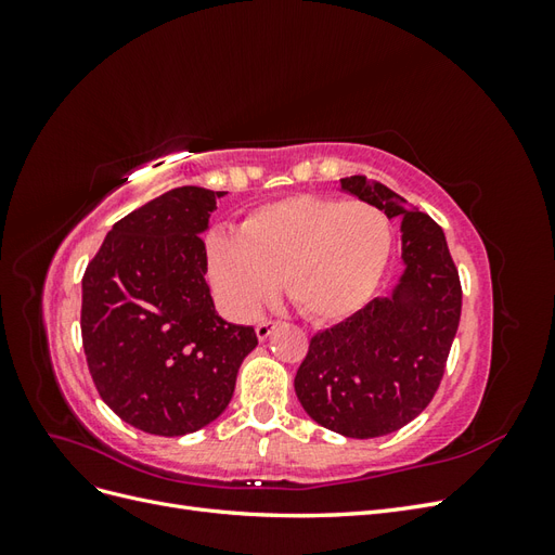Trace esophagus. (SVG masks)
<instances>
[{
  "mask_svg": "<svg viewBox=\"0 0 555 555\" xmlns=\"http://www.w3.org/2000/svg\"><path fill=\"white\" fill-rule=\"evenodd\" d=\"M278 326V322H275V319H263V322H259L257 324V338L259 340H266L268 338V335H271L273 333V328Z\"/></svg>",
  "mask_w": 555,
  "mask_h": 555,
  "instance_id": "esophagus-1",
  "label": "esophagus"
}]
</instances>
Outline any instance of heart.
<instances>
[{
	"label": "heart",
	"mask_w": 555,
	"mask_h": 555,
	"mask_svg": "<svg viewBox=\"0 0 555 555\" xmlns=\"http://www.w3.org/2000/svg\"><path fill=\"white\" fill-rule=\"evenodd\" d=\"M204 255L210 287L231 314H255L280 278L300 314L338 322L375 292L391 255V227L367 201L294 194L255 208L238 231H210Z\"/></svg>",
	"instance_id": "heart-1"
}]
</instances>
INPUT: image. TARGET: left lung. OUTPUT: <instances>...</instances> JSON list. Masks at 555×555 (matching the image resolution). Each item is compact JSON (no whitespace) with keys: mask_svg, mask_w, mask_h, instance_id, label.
<instances>
[{"mask_svg":"<svg viewBox=\"0 0 555 555\" xmlns=\"http://www.w3.org/2000/svg\"><path fill=\"white\" fill-rule=\"evenodd\" d=\"M340 188L400 220L402 263L389 298L310 340L294 389L319 426L345 438H379L422 414L442 382L461 322V280L444 231L386 184L349 176Z\"/></svg>","mask_w":555,"mask_h":555,"instance_id":"8db88e82","label":"left lung"}]
</instances>
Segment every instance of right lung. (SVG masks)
<instances>
[{
	"instance_id": "obj_1",
	"label": "right lung",
	"mask_w": 555,
	"mask_h": 555,
	"mask_svg": "<svg viewBox=\"0 0 555 555\" xmlns=\"http://www.w3.org/2000/svg\"><path fill=\"white\" fill-rule=\"evenodd\" d=\"M224 192L176 188L115 222L82 275L80 333L106 405L150 435L178 438L220 416L251 326L215 312L201 233Z\"/></svg>"
}]
</instances>
